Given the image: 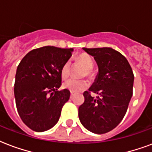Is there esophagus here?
Returning <instances> with one entry per match:
<instances>
[{"label": "esophagus", "mask_w": 152, "mask_h": 152, "mask_svg": "<svg viewBox=\"0 0 152 152\" xmlns=\"http://www.w3.org/2000/svg\"><path fill=\"white\" fill-rule=\"evenodd\" d=\"M73 96H74V94H73V93H70V98H72Z\"/></svg>", "instance_id": "obj_1"}]
</instances>
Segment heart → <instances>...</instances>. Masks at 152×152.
Listing matches in <instances>:
<instances>
[{
	"mask_svg": "<svg viewBox=\"0 0 152 152\" xmlns=\"http://www.w3.org/2000/svg\"><path fill=\"white\" fill-rule=\"evenodd\" d=\"M77 61L82 64L85 68L86 71L84 75H86L89 77L92 76V69L94 67V60L92 57L86 53H82L77 57ZM70 73V61H66L63 63L61 67L60 75L63 79H66L69 77ZM89 84L86 80H76L69 79L63 83V87L65 89L70 90L71 93H78L83 91L88 87Z\"/></svg>",
	"mask_w": 152,
	"mask_h": 152,
	"instance_id": "heart-1",
	"label": "heart"
}]
</instances>
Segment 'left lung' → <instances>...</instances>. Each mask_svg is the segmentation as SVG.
I'll return each instance as SVG.
<instances>
[{"instance_id": "8db88e82", "label": "left lung", "mask_w": 152, "mask_h": 152, "mask_svg": "<svg viewBox=\"0 0 152 152\" xmlns=\"http://www.w3.org/2000/svg\"><path fill=\"white\" fill-rule=\"evenodd\" d=\"M94 58L98 74L89 91H85L84 103L78 108L81 123L89 131L104 134L118 125L126 113L132 96L134 75L124 55L110 48H86ZM99 96L95 99L91 92Z\"/></svg>"}]
</instances>
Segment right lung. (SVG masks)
<instances>
[{
    "label": "right lung",
    "instance_id": "right-lung-1",
    "mask_svg": "<svg viewBox=\"0 0 152 152\" xmlns=\"http://www.w3.org/2000/svg\"><path fill=\"white\" fill-rule=\"evenodd\" d=\"M73 48L46 46L29 51L17 66L14 84L16 105L21 120L35 132L47 131L59 120L70 98L66 89L58 91L63 63L72 55Z\"/></svg>",
    "mask_w": 152,
    "mask_h": 152
}]
</instances>
